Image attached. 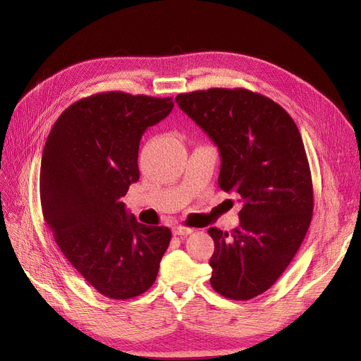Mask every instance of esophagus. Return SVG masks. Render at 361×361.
Masks as SVG:
<instances>
[{"instance_id":"1","label":"esophagus","mask_w":361,"mask_h":361,"mask_svg":"<svg viewBox=\"0 0 361 361\" xmlns=\"http://www.w3.org/2000/svg\"><path fill=\"white\" fill-rule=\"evenodd\" d=\"M192 232V228L185 227V226H173V235L178 236H187Z\"/></svg>"}]
</instances>
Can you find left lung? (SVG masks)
<instances>
[{"instance_id": "8db88e82", "label": "left lung", "mask_w": 361, "mask_h": 361, "mask_svg": "<svg viewBox=\"0 0 361 361\" xmlns=\"http://www.w3.org/2000/svg\"><path fill=\"white\" fill-rule=\"evenodd\" d=\"M176 102L220 150L218 185L241 197L239 227H211V285L231 300L268 290L304 241L313 215L307 155L292 117L269 97L245 89H209Z\"/></svg>"}]
</instances>
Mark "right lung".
Returning <instances> with one entry per match:
<instances>
[{
  "label": "right lung",
  "mask_w": 361,
  "mask_h": 361,
  "mask_svg": "<svg viewBox=\"0 0 361 361\" xmlns=\"http://www.w3.org/2000/svg\"><path fill=\"white\" fill-rule=\"evenodd\" d=\"M171 97L105 92L56 120L40 164L42 214L71 265L102 295L129 300L157 280L171 232L145 226L120 199L140 179L138 147Z\"/></svg>",
  "instance_id": "add662e5"
}]
</instances>
